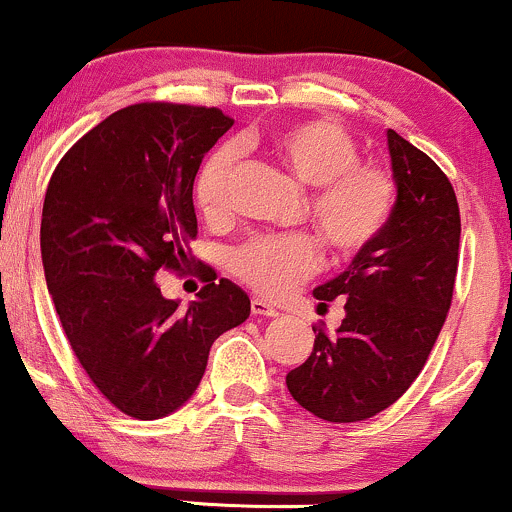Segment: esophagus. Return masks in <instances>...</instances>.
<instances>
[{"mask_svg":"<svg viewBox=\"0 0 512 512\" xmlns=\"http://www.w3.org/2000/svg\"><path fill=\"white\" fill-rule=\"evenodd\" d=\"M250 313L255 317H276L279 315V310L272 308L269 303H264L262 298H252L250 301Z\"/></svg>","mask_w":512,"mask_h":512,"instance_id":"obj_1","label":"esophagus"}]
</instances>
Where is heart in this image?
I'll return each instance as SVG.
<instances>
[{
    "label": "heart",
    "mask_w": 512,
    "mask_h": 512,
    "mask_svg": "<svg viewBox=\"0 0 512 512\" xmlns=\"http://www.w3.org/2000/svg\"><path fill=\"white\" fill-rule=\"evenodd\" d=\"M267 151L310 187L308 216L332 255L356 257L392 219L397 182L390 168L358 158L356 139L332 120H298L267 139ZM236 170L231 146L211 151L195 180V204L207 221L228 216V185ZM322 264V245L310 233L257 236L228 255V269L264 298H281Z\"/></svg>",
    "instance_id": "1"
}]
</instances>
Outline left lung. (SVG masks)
<instances>
[{"mask_svg":"<svg viewBox=\"0 0 512 512\" xmlns=\"http://www.w3.org/2000/svg\"><path fill=\"white\" fill-rule=\"evenodd\" d=\"M397 202L380 238L349 269L317 286L320 305L342 298L337 334L313 327L308 361L286 375L291 397L332 424H354L395 404L424 370L448 317L460 262V207L431 156L387 129Z\"/></svg>","mask_w":512,"mask_h":512,"instance_id":"left-lung-1","label":"left lung"}]
</instances>
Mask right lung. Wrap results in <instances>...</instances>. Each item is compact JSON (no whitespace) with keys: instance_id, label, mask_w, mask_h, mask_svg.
Returning a JSON list of instances; mask_svg holds the SVG:
<instances>
[{"instance_id":"add662e5","label":"right lung","mask_w":512,"mask_h":512,"mask_svg":"<svg viewBox=\"0 0 512 512\" xmlns=\"http://www.w3.org/2000/svg\"><path fill=\"white\" fill-rule=\"evenodd\" d=\"M231 125L204 105H127L62 156L45 192L40 252L62 330L91 383L132 419L182 407L211 344L250 315V298L207 267L187 308L156 284L161 269L190 264L192 185Z\"/></svg>"}]
</instances>
